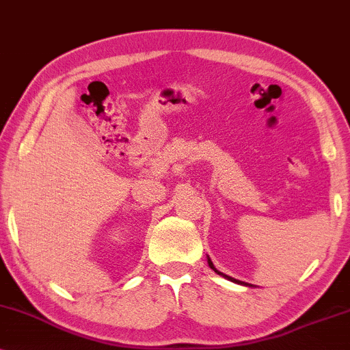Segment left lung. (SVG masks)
<instances>
[{
    "mask_svg": "<svg viewBox=\"0 0 350 350\" xmlns=\"http://www.w3.org/2000/svg\"><path fill=\"white\" fill-rule=\"evenodd\" d=\"M208 264H209V267H211L214 272L216 273H219V275H222L224 278H227V280H230V282H235V283H240V285H245V286H251V285H248V283H245V282H240V280H235V278H232V277H229V275H226V273H222V272H219V270L214 267V264L211 262V259L208 258Z\"/></svg>",
    "mask_w": 350,
    "mask_h": 350,
    "instance_id": "1",
    "label": "left lung"
}]
</instances>
